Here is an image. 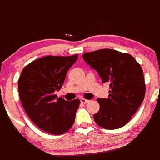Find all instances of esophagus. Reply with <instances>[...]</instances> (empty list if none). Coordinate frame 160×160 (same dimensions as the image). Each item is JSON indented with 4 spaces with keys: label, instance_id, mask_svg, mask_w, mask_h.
Listing matches in <instances>:
<instances>
[{
    "label": "esophagus",
    "instance_id": "esophagus-1",
    "mask_svg": "<svg viewBox=\"0 0 160 160\" xmlns=\"http://www.w3.org/2000/svg\"><path fill=\"white\" fill-rule=\"evenodd\" d=\"M89 102H90V101L88 100V99L83 98H80V102H81V103H83V104H87V103H88Z\"/></svg>",
    "mask_w": 160,
    "mask_h": 160
}]
</instances>
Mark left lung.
I'll list each match as a JSON object with an SVG mask.
<instances>
[{
  "instance_id": "1",
  "label": "left lung",
  "mask_w": 160,
  "mask_h": 160,
  "mask_svg": "<svg viewBox=\"0 0 160 160\" xmlns=\"http://www.w3.org/2000/svg\"><path fill=\"white\" fill-rule=\"evenodd\" d=\"M83 60L97 70L102 83H109L108 98H98L100 108L94 115L98 126L120 128L131 120L145 95V82L141 65L132 55L113 49L84 53Z\"/></svg>"
}]
</instances>
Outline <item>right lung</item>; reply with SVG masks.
Instances as JSON below:
<instances>
[{"label":"right lung","mask_w":160,"mask_h":160,"mask_svg":"<svg viewBox=\"0 0 160 160\" xmlns=\"http://www.w3.org/2000/svg\"><path fill=\"white\" fill-rule=\"evenodd\" d=\"M78 55L44 56L23 68L18 88L22 105L30 119L40 129L52 134L69 131L75 121L80 100L57 98L69 68Z\"/></svg>","instance_id":"obj_1"}]
</instances>
